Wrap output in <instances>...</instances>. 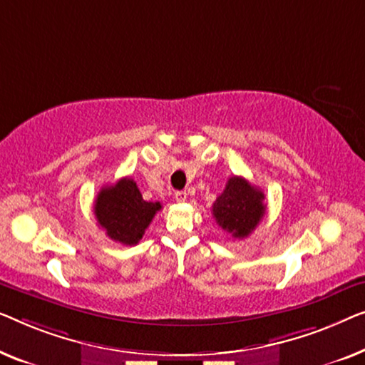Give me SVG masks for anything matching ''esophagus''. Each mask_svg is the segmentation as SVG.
Instances as JSON below:
<instances>
[{
	"label": "esophagus",
	"mask_w": 365,
	"mask_h": 365,
	"mask_svg": "<svg viewBox=\"0 0 365 365\" xmlns=\"http://www.w3.org/2000/svg\"><path fill=\"white\" fill-rule=\"evenodd\" d=\"M175 200L178 203H183L185 200H187V192H183V190H180V192L175 193Z\"/></svg>",
	"instance_id": "1"
}]
</instances>
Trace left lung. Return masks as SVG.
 <instances>
[{"label":"left lung","instance_id":"1","mask_svg":"<svg viewBox=\"0 0 365 365\" xmlns=\"http://www.w3.org/2000/svg\"><path fill=\"white\" fill-rule=\"evenodd\" d=\"M264 193L243 177H230L223 193L215 200L213 217L225 232L243 240L264 217Z\"/></svg>","mask_w":365,"mask_h":365}]
</instances>
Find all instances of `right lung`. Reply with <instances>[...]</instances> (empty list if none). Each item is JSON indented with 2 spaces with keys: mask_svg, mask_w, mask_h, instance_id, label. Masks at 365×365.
I'll return each instance as SVG.
<instances>
[{
  "mask_svg": "<svg viewBox=\"0 0 365 365\" xmlns=\"http://www.w3.org/2000/svg\"><path fill=\"white\" fill-rule=\"evenodd\" d=\"M160 208V202H145L137 183L125 177L97 193L94 215L110 240L132 246L142 240Z\"/></svg>",
  "mask_w": 365,
  "mask_h": 365,
  "instance_id": "1",
  "label": "right lung"
}]
</instances>
